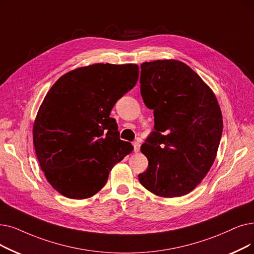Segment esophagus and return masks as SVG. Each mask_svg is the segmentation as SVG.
Masks as SVG:
<instances>
[{
    "label": "esophagus",
    "mask_w": 254,
    "mask_h": 254,
    "mask_svg": "<svg viewBox=\"0 0 254 254\" xmlns=\"http://www.w3.org/2000/svg\"><path fill=\"white\" fill-rule=\"evenodd\" d=\"M133 146H134V151L138 152L140 149V143L139 142H134L133 143Z\"/></svg>",
    "instance_id": "esophagus-1"
}]
</instances>
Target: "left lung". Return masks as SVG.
Wrapping results in <instances>:
<instances>
[{
    "mask_svg": "<svg viewBox=\"0 0 254 254\" xmlns=\"http://www.w3.org/2000/svg\"><path fill=\"white\" fill-rule=\"evenodd\" d=\"M140 92L153 110L154 130L141 146L148 159L139 182L161 197H180L201 183L215 161L223 121L217 98L188 65L141 64Z\"/></svg>",
    "mask_w": 254,
    "mask_h": 254,
    "instance_id": "obj_1",
    "label": "left lung"
}]
</instances>
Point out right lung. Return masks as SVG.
Wrapping results in <instances>:
<instances>
[{"label":"right lung","mask_w":254,"mask_h":254,"mask_svg":"<svg viewBox=\"0 0 254 254\" xmlns=\"http://www.w3.org/2000/svg\"><path fill=\"white\" fill-rule=\"evenodd\" d=\"M136 64H93L62 75L43 100L33 127L35 152L48 182L65 197L96 194L113 166L133 150L110 113L136 85Z\"/></svg>","instance_id":"1"}]
</instances>
